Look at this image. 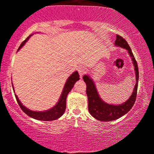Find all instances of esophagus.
Returning a JSON list of instances; mask_svg holds the SVG:
<instances>
[{
	"label": "esophagus",
	"mask_w": 154,
	"mask_h": 154,
	"mask_svg": "<svg viewBox=\"0 0 154 154\" xmlns=\"http://www.w3.org/2000/svg\"><path fill=\"white\" fill-rule=\"evenodd\" d=\"M78 72L80 77H82V75L86 72V69L84 66H79L78 68Z\"/></svg>",
	"instance_id": "1"
}]
</instances>
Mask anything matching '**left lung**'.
Returning <instances> with one entry per match:
<instances>
[{"instance_id": "left-lung-1", "label": "left lung", "mask_w": 154, "mask_h": 154, "mask_svg": "<svg viewBox=\"0 0 154 154\" xmlns=\"http://www.w3.org/2000/svg\"><path fill=\"white\" fill-rule=\"evenodd\" d=\"M114 45L116 46H119L128 50L129 55L131 56L132 63L134 65V69L135 72L136 76V84L134 88L131 96L125 101V103L120 105H111V104L105 103L100 98L95 88L94 82L90 77L89 75H84L82 79L86 83V93L88 95V110L90 114L93 117L98 120L103 122H109L116 120L125 115L128 112L132 107L133 106L136 100L137 91V85H138L139 72L138 66H137V61L134 57L131 48L129 46L128 43L120 35H116V39Z\"/></svg>"}]
</instances>
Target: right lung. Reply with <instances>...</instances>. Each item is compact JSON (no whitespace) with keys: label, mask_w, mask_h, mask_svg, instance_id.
Segmentation results:
<instances>
[{"label":"right lung","mask_w":154,"mask_h":154,"mask_svg":"<svg viewBox=\"0 0 154 154\" xmlns=\"http://www.w3.org/2000/svg\"><path fill=\"white\" fill-rule=\"evenodd\" d=\"M30 36H32V35H29V36L28 37V38H26L24 42H22V43L21 44V45L18 48V51L20 50L21 48L25 44L26 42L28 40V39L30 38ZM79 76L77 71H76L74 72V73H72V75H70V77L67 79L66 82L65 83V85L64 87H63L62 93H61V97H60L58 103H56L54 107L51 108V109H48V110L47 111H32L30 109L26 108L24 106H23L22 103L20 102V100H19L17 95L14 94L16 99H17V103H18L19 106H20L21 109H22V110L25 113L26 115L30 116V117L33 118V119L40 120V121H53V120H56L61 117V116L63 114V113H64L65 109H66V101L67 95H68L69 93L71 91L72 88L74 87L75 83L77 82V80H79ZM13 90L14 91V87H13Z\"/></svg>","instance_id":"obj_1"}]
</instances>
